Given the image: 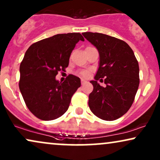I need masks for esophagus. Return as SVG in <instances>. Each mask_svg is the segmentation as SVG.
I'll list each match as a JSON object with an SVG mask.
<instances>
[{"label":"esophagus","instance_id":"34e87169","mask_svg":"<svg viewBox=\"0 0 160 160\" xmlns=\"http://www.w3.org/2000/svg\"><path fill=\"white\" fill-rule=\"evenodd\" d=\"M86 82H87V81H86V80H84V79H82V80H81V84H82V85L86 84Z\"/></svg>","mask_w":160,"mask_h":160}]
</instances>
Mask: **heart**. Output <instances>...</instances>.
<instances>
[{
	"instance_id": "b5f03b06",
	"label": "heart",
	"mask_w": 160,
	"mask_h": 160,
	"mask_svg": "<svg viewBox=\"0 0 160 160\" xmlns=\"http://www.w3.org/2000/svg\"><path fill=\"white\" fill-rule=\"evenodd\" d=\"M78 74V75L82 77V78H87V77L88 76V74H89V72H88V70H82V71H80V72H79Z\"/></svg>"
}]
</instances>
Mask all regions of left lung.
Masks as SVG:
<instances>
[{
  "label": "left lung",
  "instance_id": "left-lung-1",
  "mask_svg": "<svg viewBox=\"0 0 160 160\" xmlns=\"http://www.w3.org/2000/svg\"><path fill=\"white\" fill-rule=\"evenodd\" d=\"M82 35L100 54L95 80L90 82L94 89L88 97V106L101 120H115L134 102L139 84L138 61L131 48L122 40L98 32H84ZM102 78L105 87L97 83Z\"/></svg>",
  "mask_w": 160,
  "mask_h": 160
}]
</instances>
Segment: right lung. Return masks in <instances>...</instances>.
Returning a JSON list of instances; mask_svg holds the SVG:
<instances>
[{
	"label": "right lung",
	"instance_id": "obj_1",
	"mask_svg": "<svg viewBox=\"0 0 160 160\" xmlns=\"http://www.w3.org/2000/svg\"><path fill=\"white\" fill-rule=\"evenodd\" d=\"M80 33L58 34L29 46L20 65L19 88L29 110L38 119L53 120L68 110L80 80L69 74L64 82L56 80L68 67Z\"/></svg>",
	"mask_w": 160,
	"mask_h": 160
}]
</instances>
